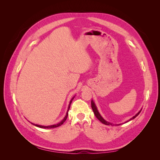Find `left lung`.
<instances>
[{
  "label": "left lung",
  "mask_w": 160,
  "mask_h": 160,
  "mask_svg": "<svg viewBox=\"0 0 160 160\" xmlns=\"http://www.w3.org/2000/svg\"><path fill=\"white\" fill-rule=\"evenodd\" d=\"M91 108H92V109H93V113H94V114H95V117H96L97 118H98L101 123H103V124H105V125H114V124L111 123H110V122H107V121H105V120L102 117H101V115H100V113H99V111H98V108H97L96 105H95V103L93 102V100H91ZM142 109L140 110L136 115H135V116H133V117L132 118H131L129 120L127 121L126 122H125V123H127V122H129V121L132 120V119H135V118H136L137 116L140 113V112H141ZM121 125V124H118V125Z\"/></svg>",
  "instance_id": "1"
}]
</instances>
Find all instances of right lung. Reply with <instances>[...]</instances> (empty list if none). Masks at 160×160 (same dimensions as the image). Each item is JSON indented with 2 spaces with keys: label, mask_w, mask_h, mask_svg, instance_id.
Here are the masks:
<instances>
[{
  "label": "right lung",
  "mask_w": 160,
  "mask_h": 160,
  "mask_svg": "<svg viewBox=\"0 0 160 160\" xmlns=\"http://www.w3.org/2000/svg\"><path fill=\"white\" fill-rule=\"evenodd\" d=\"M74 98L75 97H73V98H72L71 99V101H70V102H69V107H68V110H67V113H66V115H65V117L64 118V119H62L61 122H60V123H57V124H55V125H49V126H43V125H37V124H34V123H32V124H33L34 125H35V126H37V127H38V128H45V129H51V128H57V127H59V126H60V125H61L62 123H63L65 122V120L67 119V116H68V111H69V108H70V106H71V102H72V101L73 100V99H74Z\"/></svg>",
  "instance_id": "obj_1"
}]
</instances>
